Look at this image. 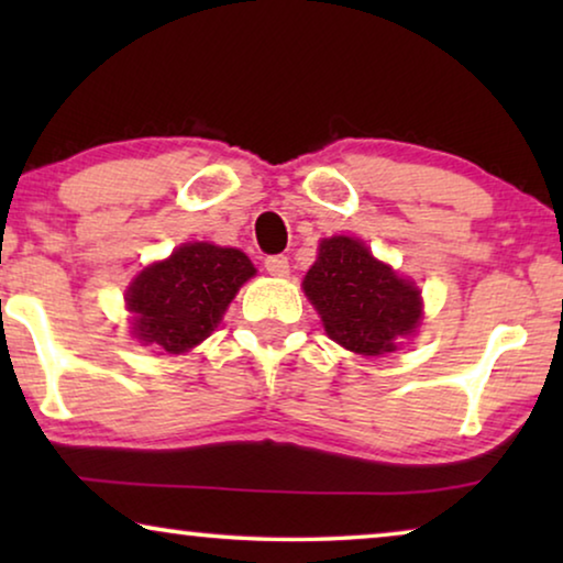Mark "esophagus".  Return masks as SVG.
Instances as JSON below:
<instances>
[{"instance_id": "esophagus-1", "label": "esophagus", "mask_w": 563, "mask_h": 563, "mask_svg": "<svg viewBox=\"0 0 563 563\" xmlns=\"http://www.w3.org/2000/svg\"><path fill=\"white\" fill-rule=\"evenodd\" d=\"M264 266H266L268 274L279 276V279H284V276H289V258L287 256H266Z\"/></svg>"}]
</instances>
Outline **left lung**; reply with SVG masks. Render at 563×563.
Masks as SVG:
<instances>
[{
    "instance_id": "obj_1",
    "label": "left lung",
    "mask_w": 563,
    "mask_h": 563,
    "mask_svg": "<svg viewBox=\"0 0 563 563\" xmlns=\"http://www.w3.org/2000/svg\"><path fill=\"white\" fill-rule=\"evenodd\" d=\"M302 289L325 333L345 351L382 356L397 351L422 320L420 289L372 256L364 241L333 235L320 241L318 261Z\"/></svg>"
}]
</instances>
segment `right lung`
<instances>
[{
  "mask_svg": "<svg viewBox=\"0 0 563 563\" xmlns=\"http://www.w3.org/2000/svg\"><path fill=\"white\" fill-rule=\"evenodd\" d=\"M256 274L238 249L184 243L145 266L125 291L133 335L166 353H187L210 338L238 289Z\"/></svg>",
  "mask_w": 563,
  "mask_h": 563,
  "instance_id": "1",
  "label": "right lung"
}]
</instances>
